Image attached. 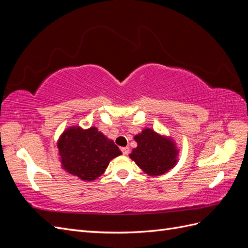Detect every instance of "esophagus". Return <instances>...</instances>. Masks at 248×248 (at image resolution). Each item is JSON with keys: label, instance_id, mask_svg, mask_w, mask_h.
I'll list each match as a JSON object with an SVG mask.
<instances>
[{"label": "esophagus", "instance_id": "esophagus-1", "mask_svg": "<svg viewBox=\"0 0 248 248\" xmlns=\"http://www.w3.org/2000/svg\"><path fill=\"white\" fill-rule=\"evenodd\" d=\"M121 151H122L123 155H127L129 153V148L128 147H123V148H121Z\"/></svg>", "mask_w": 248, "mask_h": 248}]
</instances>
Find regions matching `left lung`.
Returning a JSON list of instances; mask_svg holds the SVG:
<instances>
[{
	"label": "left lung",
	"mask_w": 248,
	"mask_h": 248,
	"mask_svg": "<svg viewBox=\"0 0 248 248\" xmlns=\"http://www.w3.org/2000/svg\"><path fill=\"white\" fill-rule=\"evenodd\" d=\"M138 147L129 154L138 167L149 176H160L174 168L178 162L179 149L175 140L146 128L134 137Z\"/></svg>",
	"instance_id": "left-lung-1"
}]
</instances>
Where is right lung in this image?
I'll use <instances>...</instances> for the list:
<instances>
[{"instance_id":"obj_1","label":"right lung","mask_w":248,"mask_h":248,"mask_svg":"<svg viewBox=\"0 0 248 248\" xmlns=\"http://www.w3.org/2000/svg\"><path fill=\"white\" fill-rule=\"evenodd\" d=\"M57 146L62 169L82 181L100 177L109 161L122 152L96 127L70 126L60 136Z\"/></svg>"}]
</instances>
